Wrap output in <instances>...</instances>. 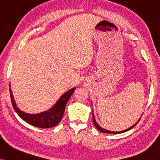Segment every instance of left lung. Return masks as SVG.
I'll use <instances>...</instances> for the list:
<instances>
[{
    "label": "left lung",
    "instance_id": "8db88e82",
    "mask_svg": "<svg viewBox=\"0 0 160 160\" xmlns=\"http://www.w3.org/2000/svg\"><path fill=\"white\" fill-rule=\"evenodd\" d=\"M92 117H93V122H94V124H95V126L96 127V128H97L98 130H99V131H101V132H103V133H111V134H118V133H122V132H127V131H128V130H131V129H132V128H134V127H135L136 125L137 124V123H138V122H139V120H140V119H141V118H140L139 119H138V122H136L135 124H134V125H132V127H130V128L127 129V130H122V131L115 132V131H110V130H105V129L102 128L101 127H100L99 125H98V123L96 122V121H95V116H94V114H93V113H92Z\"/></svg>",
    "mask_w": 160,
    "mask_h": 160
}]
</instances>
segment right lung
Wrapping results in <instances>:
<instances>
[{"instance_id": "obj_1", "label": "right lung", "mask_w": 160, "mask_h": 160, "mask_svg": "<svg viewBox=\"0 0 160 160\" xmlns=\"http://www.w3.org/2000/svg\"><path fill=\"white\" fill-rule=\"evenodd\" d=\"M74 90L75 88H72V89L68 90V92L63 94L60 98L58 100V101L56 103V104L48 110L44 112L38 113V114H28V113L21 111L17 107L16 103L14 101V98H13L12 90L9 88L11 101H12L13 108L17 112V114L29 124L40 128H53L60 122L62 118L63 114H64L67 102L68 101Z\"/></svg>"}]
</instances>
